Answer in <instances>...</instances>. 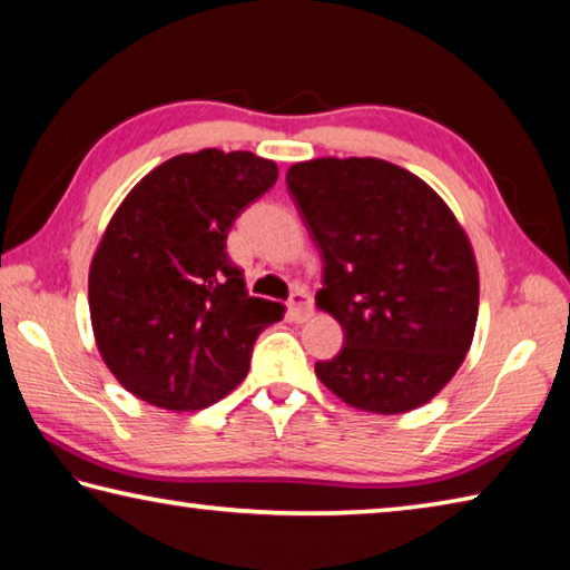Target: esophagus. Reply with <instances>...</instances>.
<instances>
[{
    "label": "esophagus",
    "mask_w": 570,
    "mask_h": 570,
    "mask_svg": "<svg viewBox=\"0 0 570 570\" xmlns=\"http://www.w3.org/2000/svg\"><path fill=\"white\" fill-rule=\"evenodd\" d=\"M287 313H291L293 323H303L311 317L313 301H311V295H307V291H303V287H295L291 297H287Z\"/></svg>",
    "instance_id": "esophagus-1"
}]
</instances>
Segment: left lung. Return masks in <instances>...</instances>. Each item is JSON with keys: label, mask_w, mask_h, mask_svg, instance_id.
Instances as JSON below:
<instances>
[{"label": "left lung", "mask_w": 570, "mask_h": 570, "mask_svg": "<svg viewBox=\"0 0 570 570\" xmlns=\"http://www.w3.org/2000/svg\"><path fill=\"white\" fill-rule=\"evenodd\" d=\"M285 183L323 257L317 305L345 333L317 377L361 411L428 403L461 367L478 321V267L458 219L385 159H311Z\"/></svg>", "instance_id": "left-lung-1"}]
</instances>
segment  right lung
<instances>
[{
    "mask_svg": "<svg viewBox=\"0 0 570 570\" xmlns=\"http://www.w3.org/2000/svg\"><path fill=\"white\" fill-rule=\"evenodd\" d=\"M275 179V163L253 153L199 149L155 167L109 219L89 269V315L107 367L139 401L213 405L283 317V305L247 295L227 255L237 215Z\"/></svg>",
    "mask_w": 570,
    "mask_h": 570,
    "instance_id": "1",
    "label": "right lung"
}]
</instances>
